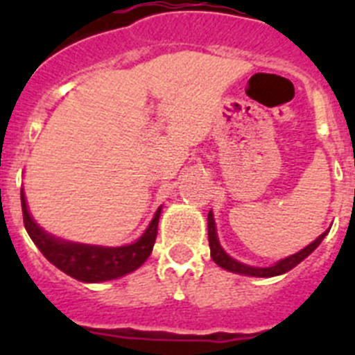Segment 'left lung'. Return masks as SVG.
I'll return each mask as SVG.
<instances>
[{"label":"left lung","instance_id":"8db88e82","mask_svg":"<svg viewBox=\"0 0 355 355\" xmlns=\"http://www.w3.org/2000/svg\"><path fill=\"white\" fill-rule=\"evenodd\" d=\"M327 233L329 231L322 233L315 241H313V243H309L306 249L293 254V256H290V258L281 259V261L275 263L274 266H268V268H254V266L241 265V263H238L236 259L229 258L227 254L222 250L220 243H218V238H216V233H215V220H213L211 211L208 213V241H209V250H211L213 261H215L218 266H222V268H225V270L236 272V274L252 275V277H274V275H281L284 274V272L291 270L293 266H297L302 259H306L307 256H309V254H311L313 250L322 243V240H324Z\"/></svg>","mask_w":355,"mask_h":355}]
</instances>
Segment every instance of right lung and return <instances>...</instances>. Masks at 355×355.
I'll list each match as a JSON object with an SVG mask.
<instances>
[{"label": "right lung", "instance_id": "obj_1", "mask_svg": "<svg viewBox=\"0 0 355 355\" xmlns=\"http://www.w3.org/2000/svg\"><path fill=\"white\" fill-rule=\"evenodd\" d=\"M21 206H23L24 227L33 243L44 254V258L53 263L56 268H60L62 272L83 283L110 281V279L122 277L137 270L153 252L156 234H158L159 213H162V208H158L146 233L135 243L110 249V247L71 243V241L58 240L51 234L44 233L28 213L23 192H21Z\"/></svg>", "mask_w": 355, "mask_h": 355}]
</instances>
